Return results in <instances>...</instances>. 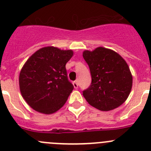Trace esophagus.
Instances as JSON below:
<instances>
[{
	"instance_id": "1",
	"label": "esophagus",
	"mask_w": 151,
	"mask_h": 151,
	"mask_svg": "<svg viewBox=\"0 0 151 151\" xmlns=\"http://www.w3.org/2000/svg\"><path fill=\"white\" fill-rule=\"evenodd\" d=\"M73 84L74 88H75V89H78V81H73Z\"/></svg>"
}]
</instances>
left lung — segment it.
Wrapping results in <instances>:
<instances>
[{
    "label": "left lung",
    "instance_id": "1",
    "mask_svg": "<svg viewBox=\"0 0 151 151\" xmlns=\"http://www.w3.org/2000/svg\"><path fill=\"white\" fill-rule=\"evenodd\" d=\"M83 57L92 76L90 86L83 91L89 104L101 111L122 105L131 92L133 82L126 61L114 50L102 47L85 50Z\"/></svg>",
    "mask_w": 151,
    "mask_h": 151
}]
</instances>
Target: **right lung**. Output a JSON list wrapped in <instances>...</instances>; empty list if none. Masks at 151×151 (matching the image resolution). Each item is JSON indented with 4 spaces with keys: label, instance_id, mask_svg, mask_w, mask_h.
I'll list each match as a JSON object with an SVG mask.
<instances>
[{
    "label": "right lung",
    "instance_id": "right-lung-1",
    "mask_svg": "<svg viewBox=\"0 0 151 151\" xmlns=\"http://www.w3.org/2000/svg\"><path fill=\"white\" fill-rule=\"evenodd\" d=\"M73 55V50L50 46L40 49L27 60L19 84L22 96L33 109L49 114L65 105L74 88L65 68Z\"/></svg>",
    "mask_w": 151,
    "mask_h": 151
}]
</instances>
